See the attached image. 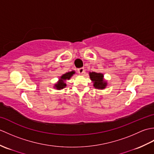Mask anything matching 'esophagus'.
<instances>
[{
    "mask_svg": "<svg viewBox=\"0 0 154 154\" xmlns=\"http://www.w3.org/2000/svg\"><path fill=\"white\" fill-rule=\"evenodd\" d=\"M77 71L80 74H83L84 73V71H85V69L83 67H81V68L78 69Z\"/></svg>",
    "mask_w": 154,
    "mask_h": 154,
    "instance_id": "esophagus-1",
    "label": "esophagus"
}]
</instances>
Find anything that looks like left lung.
<instances>
[{"label":"left lung","mask_w":154,"mask_h":154,"mask_svg":"<svg viewBox=\"0 0 154 154\" xmlns=\"http://www.w3.org/2000/svg\"><path fill=\"white\" fill-rule=\"evenodd\" d=\"M90 78L94 81V87L97 89H103L106 86V83L103 80V75L102 73H98L95 72H92L89 73Z\"/></svg>","instance_id":"8db88e82"}]
</instances>
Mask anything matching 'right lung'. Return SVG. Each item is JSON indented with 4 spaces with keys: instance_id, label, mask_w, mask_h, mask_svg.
<instances>
[{
    "instance_id": "obj_1",
    "label": "right lung",
    "mask_w": 154,
    "mask_h": 154,
    "mask_svg": "<svg viewBox=\"0 0 154 154\" xmlns=\"http://www.w3.org/2000/svg\"><path fill=\"white\" fill-rule=\"evenodd\" d=\"M75 73V71H71V72H68V73H65L64 75H62L61 77V79H60V81L59 82L55 84V87H56L57 89H63V88L66 86V84L64 83V80L66 79H69Z\"/></svg>"
}]
</instances>
